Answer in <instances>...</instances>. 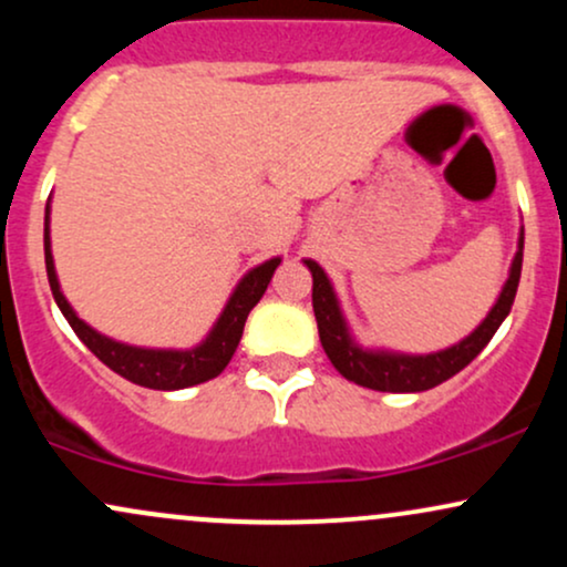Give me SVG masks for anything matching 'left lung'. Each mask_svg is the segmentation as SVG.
Returning <instances> with one entry per match:
<instances>
[{
  "mask_svg": "<svg viewBox=\"0 0 567 567\" xmlns=\"http://www.w3.org/2000/svg\"><path fill=\"white\" fill-rule=\"evenodd\" d=\"M523 243L525 231L519 229L517 252L509 269V279L501 288L498 301L487 311V317L472 330L464 341L453 347L432 351V354H402V351L386 349H362L349 333V324L343 320V311L338 306L336 290L328 275L317 261L306 258L311 279V306H315L317 328H320V341L328 360L343 379L360 383V386L375 389V392H426V389L440 386L442 381L453 379L458 370H464L474 357L487 347L493 333L506 320L512 311L514 296H517L519 271H523Z\"/></svg>",
  "mask_w": 567,
  "mask_h": 567,
  "instance_id": "obj_1",
  "label": "left lung"
}]
</instances>
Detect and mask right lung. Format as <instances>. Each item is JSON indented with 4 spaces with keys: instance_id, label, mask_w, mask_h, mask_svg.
Returning <instances> with one entry per match:
<instances>
[{
    "instance_id": "add662e5",
    "label": "right lung",
    "mask_w": 567,
    "mask_h": 567,
    "mask_svg": "<svg viewBox=\"0 0 567 567\" xmlns=\"http://www.w3.org/2000/svg\"><path fill=\"white\" fill-rule=\"evenodd\" d=\"M282 258H271L264 261L256 269H250L239 279V285L234 288L231 298L226 301L224 311H220L218 322L213 324V330L207 333L205 341L194 349H143V347H130V343L114 341V338L97 333L90 328L87 322L76 317V311L71 309L66 296L61 292L58 285L55 264H53V250H50V202L44 207V266H48V279L50 290L58 309L63 311L71 330L80 336V341L87 347L97 360L106 368H112L114 373H120L122 379L138 383L146 389H159V392H173V389H186L197 386L210 379L220 375V370L229 365L231 354L239 347V338H243L245 320L250 315V309L261 301V296L269 288L271 275L277 271V266Z\"/></svg>"
}]
</instances>
